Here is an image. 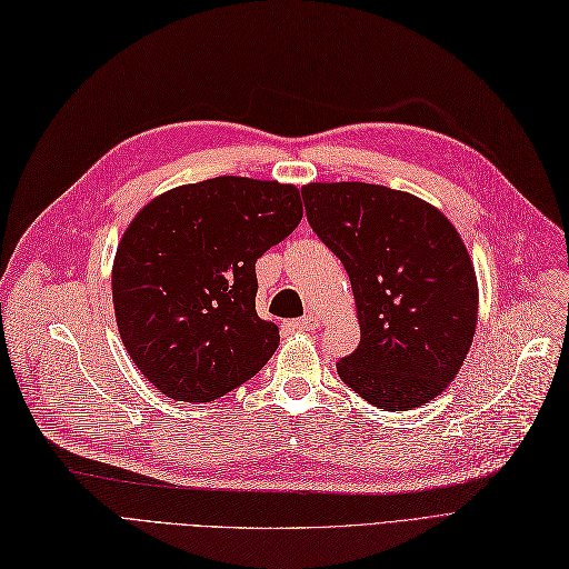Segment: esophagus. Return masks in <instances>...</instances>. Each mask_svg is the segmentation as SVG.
<instances>
[{
    "label": "esophagus",
    "instance_id": "1",
    "mask_svg": "<svg viewBox=\"0 0 569 569\" xmlns=\"http://www.w3.org/2000/svg\"><path fill=\"white\" fill-rule=\"evenodd\" d=\"M319 317L317 313H307V317H302V319H298V321H292V328L296 330H317L319 328Z\"/></svg>",
    "mask_w": 569,
    "mask_h": 569
}]
</instances>
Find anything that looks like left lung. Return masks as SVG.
Segmentation results:
<instances>
[{
    "instance_id": "8db88e82",
    "label": "left lung",
    "mask_w": 569,
    "mask_h": 569,
    "mask_svg": "<svg viewBox=\"0 0 569 569\" xmlns=\"http://www.w3.org/2000/svg\"><path fill=\"white\" fill-rule=\"evenodd\" d=\"M307 220L349 273L361 342L338 363L342 382L382 410L443 391L465 363L478 283L465 241L431 203L368 182L302 187Z\"/></svg>"
}]
</instances>
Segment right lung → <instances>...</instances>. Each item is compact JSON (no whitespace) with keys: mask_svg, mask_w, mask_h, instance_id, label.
Masks as SVG:
<instances>
[{"mask_svg":"<svg viewBox=\"0 0 569 569\" xmlns=\"http://www.w3.org/2000/svg\"><path fill=\"white\" fill-rule=\"evenodd\" d=\"M302 220L296 184L220 176L147 203L119 241L112 300L121 342L168 398L208 403L279 347L256 311V262Z\"/></svg>","mask_w":569,"mask_h":569,"instance_id":"obj_1","label":"right lung"}]
</instances>
